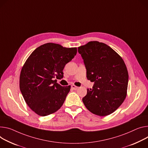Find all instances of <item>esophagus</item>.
Wrapping results in <instances>:
<instances>
[{"label":"esophagus","mask_w":148,"mask_h":148,"mask_svg":"<svg viewBox=\"0 0 148 148\" xmlns=\"http://www.w3.org/2000/svg\"><path fill=\"white\" fill-rule=\"evenodd\" d=\"M71 88H72L73 90H77V89H78V87H77V86H75V85H72V86H71Z\"/></svg>","instance_id":"obj_1"}]
</instances>
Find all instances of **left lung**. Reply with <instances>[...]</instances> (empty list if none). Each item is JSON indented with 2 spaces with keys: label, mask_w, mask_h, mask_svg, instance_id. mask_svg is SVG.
Returning a JSON list of instances; mask_svg holds the SVG:
<instances>
[{
  "label": "left lung",
  "mask_w": 148,
  "mask_h": 148,
  "mask_svg": "<svg viewBox=\"0 0 148 148\" xmlns=\"http://www.w3.org/2000/svg\"><path fill=\"white\" fill-rule=\"evenodd\" d=\"M87 70V78L94 82L83 101L92 113L106 116L116 110L126 95L129 75L126 64L107 45L90 41L78 48Z\"/></svg>",
  "instance_id": "8db88e82"
}]
</instances>
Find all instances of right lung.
Here are the masks:
<instances>
[{
  "label": "right lung",
  "mask_w": 148,
  "mask_h": 148,
  "mask_svg": "<svg viewBox=\"0 0 148 148\" xmlns=\"http://www.w3.org/2000/svg\"><path fill=\"white\" fill-rule=\"evenodd\" d=\"M77 52V48L47 43L35 49L25 61L19 87L26 104L39 116L52 114L62 106L71 86L62 87L54 79L63 77L65 65Z\"/></svg>",
  "instance_id": "add662e5"
}]
</instances>
